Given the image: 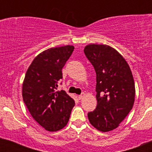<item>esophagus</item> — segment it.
Segmentation results:
<instances>
[{"mask_svg":"<svg viewBox=\"0 0 152 152\" xmlns=\"http://www.w3.org/2000/svg\"><path fill=\"white\" fill-rule=\"evenodd\" d=\"M84 95H85V94H84V93H82L81 94L79 95V96H78V99H79V100H81V99H82V98L84 96Z\"/></svg>","mask_w":152,"mask_h":152,"instance_id":"1","label":"esophagus"}]
</instances>
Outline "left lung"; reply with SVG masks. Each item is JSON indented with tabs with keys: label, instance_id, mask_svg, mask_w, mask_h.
I'll return each mask as SVG.
<instances>
[{
	"label": "left lung",
	"instance_id": "obj_1",
	"mask_svg": "<svg viewBox=\"0 0 152 152\" xmlns=\"http://www.w3.org/2000/svg\"><path fill=\"white\" fill-rule=\"evenodd\" d=\"M84 52L96 75L97 105L88 113V119L99 131H112L133 107L135 88L131 69L124 58L107 45L90 44Z\"/></svg>",
	"mask_w": 152,
	"mask_h": 152
}]
</instances>
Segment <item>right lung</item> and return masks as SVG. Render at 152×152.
Wrapping results in <instances>:
<instances>
[{
    "label": "right lung",
    "instance_id": "obj_1",
    "mask_svg": "<svg viewBox=\"0 0 152 152\" xmlns=\"http://www.w3.org/2000/svg\"><path fill=\"white\" fill-rule=\"evenodd\" d=\"M75 47L51 48L36 56L23 83V100L31 116L45 130L56 132L69 120L75 100L64 91H58L61 70Z\"/></svg>",
    "mask_w": 152,
    "mask_h": 152
}]
</instances>
